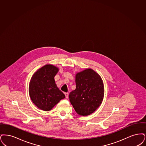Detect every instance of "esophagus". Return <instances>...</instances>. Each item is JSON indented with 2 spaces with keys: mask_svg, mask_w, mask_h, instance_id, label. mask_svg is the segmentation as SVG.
Masks as SVG:
<instances>
[{
  "mask_svg": "<svg viewBox=\"0 0 146 146\" xmlns=\"http://www.w3.org/2000/svg\"><path fill=\"white\" fill-rule=\"evenodd\" d=\"M64 94H65L66 98H68V97H69V93H65Z\"/></svg>",
  "mask_w": 146,
  "mask_h": 146,
  "instance_id": "34e87169",
  "label": "esophagus"
}]
</instances>
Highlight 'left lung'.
<instances>
[{
    "mask_svg": "<svg viewBox=\"0 0 146 146\" xmlns=\"http://www.w3.org/2000/svg\"><path fill=\"white\" fill-rule=\"evenodd\" d=\"M76 89L70 92L69 100L76 113L88 115L100 106L104 95L101 77L95 71L87 69L76 75Z\"/></svg>",
    "mask_w": 146,
    "mask_h": 146,
    "instance_id": "8db88e82",
    "label": "left lung"
}]
</instances>
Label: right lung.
<instances>
[{"label":"right lung","mask_w":146,"mask_h":146,"mask_svg":"<svg viewBox=\"0 0 146 146\" xmlns=\"http://www.w3.org/2000/svg\"><path fill=\"white\" fill-rule=\"evenodd\" d=\"M59 69L51 64L45 65L32 76L29 93L33 102L43 111H50L65 96L57 87L54 76Z\"/></svg>","instance_id":"add662e5"}]
</instances>
